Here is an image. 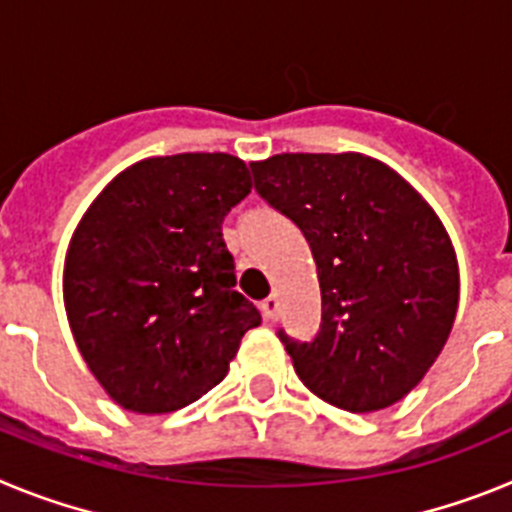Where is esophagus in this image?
Segmentation results:
<instances>
[{
  "instance_id": "esophagus-1",
  "label": "esophagus",
  "mask_w": 512,
  "mask_h": 512,
  "mask_svg": "<svg viewBox=\"0 0 512 512\" xmlns=\"http://www.w3.org/2000/svg\"><path fill=\"white\" fill-rule=\"evenodd\" d=\"M261 315H264L266 320H277V315H279V300H277V297H266V300L261 302Z\"/></svg>"
}]
</instances>
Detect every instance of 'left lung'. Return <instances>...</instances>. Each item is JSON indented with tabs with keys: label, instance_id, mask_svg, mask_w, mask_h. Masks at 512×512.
Masks as SVG:
<instances>
[{
	"label": "left lung",
	"instance_id": "8db88e82",
	"mask_svg": "<svg viewBox=\"0 0 512 512\" xmlns=\"http://www.w3.org/2000/svg\"><path fill=\"white\" fill-rule=\"evenodd\" d=\"M251 171L318 264V336L277 333L297 377L348 413L390 408L431 369L456 318L459 271L441 220L361 153H282Z\"/></svg>",
	"mask_w": 512,
	"mask_h": 512
}]
</instances>
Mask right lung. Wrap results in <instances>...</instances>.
Here are the masks:
<instances>
[{
  "label": "right lung",
  "instance_id": "1",
  "mask_svg": "<svg viewBox=\"0 0 512 512\" xmlns=\"http://www.w3.org/2000/svg\"><path fill=\"white\" fill-rule=\"evenodd\" d=\"M251 192L228 153L122 171L71 238L63 300L81 356L133 413H174L220 384L261 312L235 292L223 220Z\"/></svg>",
  "mask_w": 512,
  "mask_h": 512
}]
</instances>
